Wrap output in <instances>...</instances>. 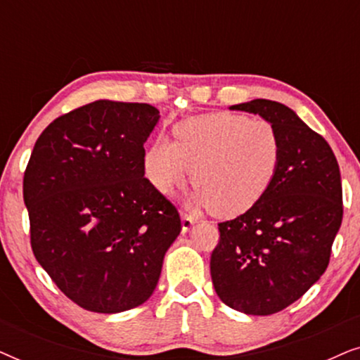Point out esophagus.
<instances>
[{
  "instance_id": "obj_1",
  "label": "esophagus",
  "mask_w": 360,
  "mask_h": 360,
  "mask_svg": "<svg viewBox=\"0 0 360 360\" xmlns=\"http://www.w3.org/2000/svg\"><path fill=\"white\" fill-rule=\"evenodd\" d=\"M196 223V219L193 218V216H190V214H181V231H184V233H188V231L193 228V224Z\"/></svg>"
}]
</instances>
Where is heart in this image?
Returning a JSON list of instances; mask_svg holds the SVG:
<instances>
[{
    "label": "heart",
    "instance_id": "obj_1",
    "mask_svg": "<svg viewBox=\"0 0 360 360\" xmlns=\"http://www.w3.org/2000/svg\"><path fill=\"white\" fill-rule=\"evenodd\" d=\"M175 142H152L144 154L147 179L162 193L181 186L191 174L190 205L213 206L219 216L244 213L270 188L282 159V141L272 122L229 111L206 112L179 122Z\"/></svg>",
    "mask_w": 360,
    "mask_h": 360
}]
</instances>
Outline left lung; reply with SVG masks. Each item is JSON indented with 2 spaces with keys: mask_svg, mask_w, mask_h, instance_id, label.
Masks as SVG:
<instances>
[{
  "mask_svg": "<svg viewBox=\"0 0 360 360\" xmlns=\"http://www.w3.org/2000/svg\"><path fill=\"white\" fill-rule=\"evenodd\" d=\"M229 110L272 122L282 141V159L262 198L218 224L211 280L229 308L267 316L303 297L326 270L342 221L341 174L324 137L288 106L252 100Z\"/></svg>",
  "mask_w": 360,
  "mask_h": 360,
  "instance_id": "8db88e82",
  "label": "left lung"
}]
</instances>
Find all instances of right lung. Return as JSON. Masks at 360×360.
Here are the masks:
<instances>
[{
  "label": "right lung",
  "mask_w": 360,
  "mask_h": 360,
  "mask_svg": "<svg viewBox=\"0 0 360 360\" xmlns=\"http://www.w3.org/2000/svg\"><path fill=\"white\" fill-rule=\"evenodd\" d=\"M159 117L147 103H88L44 129L24 172L32 252L88 311L147 302L181 231L179 211L144 176Z\"/></svg>",
  "instance_id": "obj_1"
}]
</instances>
